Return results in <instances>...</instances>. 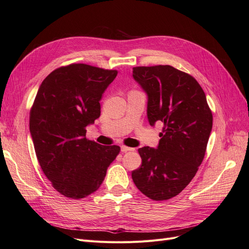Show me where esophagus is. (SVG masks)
I'll return each instance as SVG.
<instances>
[{
	"instance_id": "esophagus-1",
	"label": "esophagus",
	"mask_w": 249,
	"mask_h": 249,
	"mask_svg": "<svg viewBox=\"0 0 249 249\" xmlns=\"http://www.w3.org/2000/svg\"><path fill=\"white\" fill-rule=\"evenodd\" d=\"M132 150H134V148H132V147H129V146H125V145H123V146H122V152H123V153H126V152H132Z\"/></svg>"
}]
</instances>
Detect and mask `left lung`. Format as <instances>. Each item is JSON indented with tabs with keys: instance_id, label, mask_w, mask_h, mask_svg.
I'll return each mask as SVG.
<instances>
[{
	"instance_id": "left-lung-1",
	"label": "left lung",
	"mask_w": 249,
	"mask_h": 249,
	"mask_svg": "<svg viewBox=\"0 0 249 249\" xmlns=\"http://www.w3.org/2000/svg\"><path fill=\"white\" fill-rule=\"evenodd\" d=\"M133 78L147 93L149 124L164 126L158 148L138 149L142 164L132 178L148 198L166 200L196 175L212 130V111L198 82L173 66L133 67Z\"/></svg>"
}]
</instances>
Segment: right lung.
Here are the masks:
<instances>
[{
	"instance_id": "add662e5",
	"label": "right lung",
	"mask_w": 249,
	"mask_h": 249,
	"mask_svg": "<svg viewBox=\"0 0 249 249\" xmlns=\"http://www.w3.org/2000/svg\"><path fill=\"white\" fill-rule=\"evenodd\" d=\"M84 63L58 67L44 79L30 110L37 160L52 186L80 199L95 192L120 152L86 138V126L101 115L100 101L117 76Z\"/></svg>"
}]
</instances>
